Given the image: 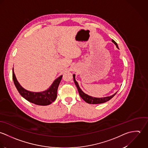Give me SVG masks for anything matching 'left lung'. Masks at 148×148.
I'll list each match as a JSON object with an SVG mask.
<instances>
[{
  "instance_id": "8db88e82",
  "label": "left lung",
  "mask_w": 148,
  "mask_h": 148,
  "mask_svg": "<svg viewBox=\"0 0 148 148\" xmlns=\"http://www.w3.org/2000/svg\"><path fill=\"white\" fill-rule=\"evenodd\" d=\"M112 42L116 45V46H117V47L118 49V45L117 44V43L112 39ZM73 78H74V83L78 89V92H79V94L81 96V97L87 103H90V104H98V103H104V102H106L108 101H109L110 99H111L116 94L117 92H116L114 94L110 96V97H103V98H94V97H91V96H89L88 95L86 94L85 93H84L82 90L80 89L79 85H78V82L75 81V75L74 74L73 75Z\"/></svg>"
}]
</instances>
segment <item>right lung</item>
Listing matches in <instances>:
<instances>
[{"instance_id":"add662e5","label":"right lung","mask_w":148,"mask_h":148,"mask_svg":"<svg viewBox=\"0 0 148 148\" xmlns=\"http://www.w3.org/2000/svg\"><path fill=\"white\" fill-rule=\"evenodd\" d=\"M62 75L57 78L50 87L46 91L42 92H31L23 89L18 82L12 69V79L15 87L19 94L26 100L38 105H49L53 102L57 97V90L59 83L62 79Z\"/></svg>"}]
</instances>
